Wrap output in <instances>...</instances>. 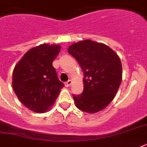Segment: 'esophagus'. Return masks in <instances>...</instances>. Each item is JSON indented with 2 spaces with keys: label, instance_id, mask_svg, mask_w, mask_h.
Wrapping results in <instances>:
<instances>
[{
  "label": "esophagus",
  "instance_id": "esophagus-1",
  "mask_svg": "<svg viewBox=\"0 0 147 147\" xmlns=\"http://www.w3.org/2000/svg\"><path fill=\"white\" fill-rule=\"evenodd\" d=\"M71 85V80L67 81L65 83V85L66 87H69V86H70Z\"/></svg>",
  "mask_w": 147,
  "mask_h": 147
}]
</instances>
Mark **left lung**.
<instances>
[{"label":"left lung","mask_w":147,"mask_h":147,"mask_svg":"<svg viewBox=\"0 0 147 147\" xmlns=\"http://www.w3.org/2000/svg\"><path fill=\"white\" fill-rule=\"evenodd\" d=\"M84 71V90L73 94L76 107L93 114L111 102L122 80V65L114 50L103 43L86 40L68 49Z\"/></svg>","instance_id":"obj_1"}]
</instances>
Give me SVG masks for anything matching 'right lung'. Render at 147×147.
Segmentation results:
<instances>
[{
	"instance_id": "right-lung-1",
	"label": "right lung",
	"mask_w": 147,
	"mask_h": 147,
	"mask_svg": "<svg viewBox=\"0 0 147 147\" xmlns=\"http://www.w3.org/2000/svg\"><path fill=\"white\" fill-rule=\"evenodd\" d=\"M59 51V45L42 44L34 47L13 69L12 85L15 94L23 105L33 111H47L64 87L53 66Z\"/></svg>"
}]
</instances>
